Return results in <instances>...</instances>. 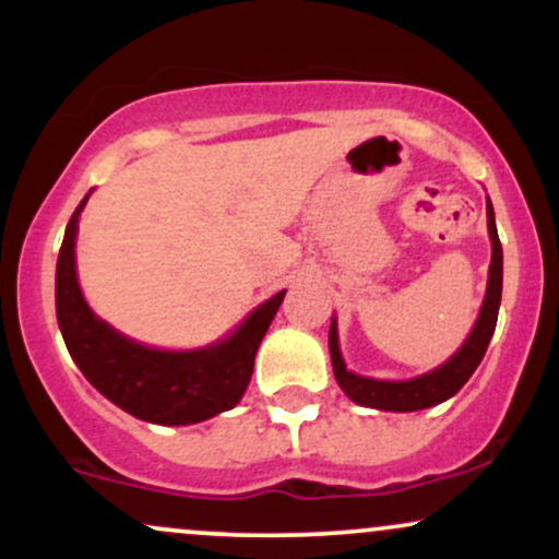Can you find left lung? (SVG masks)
I'll return each instance as SVG.
<instances>
[{"label": "left lung", "mask_w": 559, "mask_h": 559, "mask_svg": "<svg viewBox=\"0 0 559 559\" xmlns=\"http://www.w3.org/2000/svg\"><path fill=\"white\" fill-rule=\"evenodd\" d=\"M486 217H489V236H491V265H489V286H486L484 305H480L478 320L473 325L471 336L465 344L454 352L441 368L431 370V373L409 378V381H376V378H365L346 370L338 352V331L336 318L331 320L329 331V349L333 362V376L336 383L344 389V394L352 402L362 404V407L376 409H391V413H413V409H426L433 404L449 400L465 386L467 378L478 368L486 355L493 329H497L499 316V301H502V243L497 236V223H493V207L486 199Z\"/></svg>", "instance_id": "8db88e82"}]
</instances>
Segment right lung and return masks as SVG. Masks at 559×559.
<instances>
[{
	"label": "right lung",
	"mask_w": 559,
	"mask_h": 559,
	"mask_svg": "<svg viewBox=\"0 0 559 559\" xmlns=\"http://www.w3.org/2000/svg\"><path fill=\"white\" fill-rule=\"evenodd\" d=\"M86 199L66 228L55 278L57 323L81 373L120 409L157 426H189L236 407L252 381L258 346L286 292L262 301L228 338L204 349L165 352L131 342L96 318L81 294L75 234Z\"/></svg>",
	"instance_id": "add662e5"
}]
</instances>
